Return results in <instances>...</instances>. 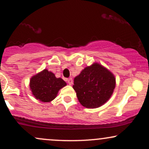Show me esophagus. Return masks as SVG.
I'll return each instance as SVG.
<instances>
[{
  "instance_id": "1",
  "label": "esophagus",
  "mask_w": 149,
  "mask_h": 149,
  "mask_svg": "<svg viewBox=\"0 0 149 149\" xmlns=\"http://www.w3.org/2000/svg\"><path fill=\"white\" fill-rule=\"evenodd\" d=\"M67 81H68V83L69 85L72 84V78H69Z\"/></svg>"
}]
</instances>
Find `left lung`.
<instances>
[{"instance_id": "left-lung-1", "label": "left lung", "mask_w": 149, "mask_h": 149, "mask_svg": "<svg viewBox=\"0 0 149 149\" xmlns=\"http://www.w3.org/2000/svg\"><path fill=\"white\" fill-rule=\"evenodd\" d=\"M72 87L83 107L95 109L111 97L115 87V78L107 68L95 63L75 77Z\"/></svg>"}]
</instances>
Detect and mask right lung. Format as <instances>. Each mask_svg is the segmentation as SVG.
Segmentation results:
<instances>
[{
    "label": "right lung",
    "mask_w": 149,
    "mask_h": 149,
    "mask_svg": "<svg viewBox=\"0 0 149 149\" xmlns=\"http://www.w3.org/2000/svg\"><path fill=\"white\" fill-rule=\"evenodd\" d=\"M30 83L32 94L36 99L43 102L53 100L58 91L66 85L63 79L56 78L54 73L49 72L47 69L32 77Z\"/></svg>",
    "instance_id": "right-lung-1"
}]
</instances>
